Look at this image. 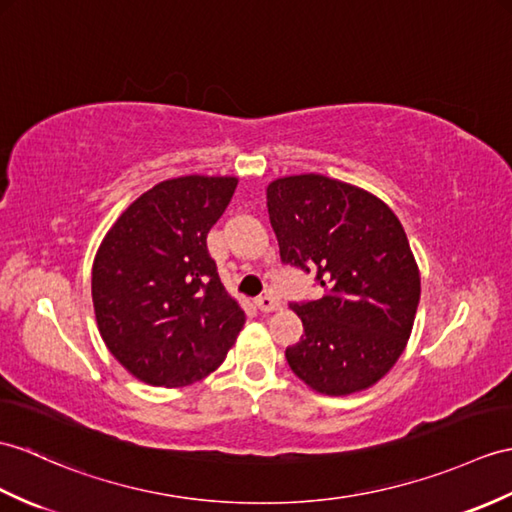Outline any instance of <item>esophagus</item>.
I'll list each match as a JSON object with an SVG mask.
<instances>
[{
	"mask_svg": "<svg viewBox=\"0 0 512 512\" xmlns=\"http://www.w3.org/2000/svg\"><path fill=\"white\" fill-rule=\"evenodd\" d=\"M255 305H257V310L264 312V314H270V312L279 310V301L275 299V296H270V294L259 296V299L255 301Z\"/></svg>",
	"mask_w": 512,
	"mask_h": 512,
	"instance_id": "esophagus-1",
	"label": "esophagus"
}]
</instances>
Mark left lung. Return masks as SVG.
I'll list each match as a JSON object with an SVG mask.
<instances>
[{
    "instance_id": "8db88e82",
    "label": "left lung",
    "mask_w": 512,
    "mask_h": 512,
    "mask_svg": "<svg viewBox=\"0 0 512 512\" xmlns=\"http://www.w3.org/2000/svg\"><path fill=\"white\" fill-rule=\"evenodd\" d=\"M283 264L316 270L323 299L292 303L305 336L285 351L294 375L320 395L375 386L412 334L421 272L408 235L382 198L323 174L266 187Z\"/></svg>"
}]
</instances>
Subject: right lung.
<instances>
[{
    "instance_id": "add662e5",
    "label": "right lung",
    "mask_w": 512,
    "mask_h": 512,
    "mask_svg": "<svg viewBox=\"0 0 512 512\" xmlns=\"http://www.w3.org/2000/svg\"><path fill=\"white\" fill-rule=\"evenodd\" d=\"M235 187V176L161 181L130 202L95 253L91 296L100 336L141 382H200L244 327V310L207 251V233Z\"/></svg>"
}]
</instances>
